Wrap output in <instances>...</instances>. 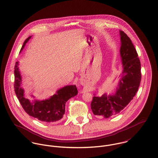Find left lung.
Here are the masks:
<instances>
[{
  "label": "left lung",
  "mask_w": 158,
  "mask_h": 158,
  "mask_svg": "<svg viewBox=\"0 0 158 158\" xmlns=\"http://www.w3.org/2000/svg\"><path fill=\"white\" fill-rule=\"evenodd\" d=\"M120 56L123 63V75L114 95L103 94L93 97L90 108L94 115L107 118L120 113L133 100L141 81L140 62L130 38L120 31Z\"/></svg>",
  "instance_id": "1"
}]
</instances>
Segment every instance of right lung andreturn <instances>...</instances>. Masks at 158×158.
Masks as SVG:
<instances>
[{
	"label": "right lung",
	"mask_w": 158,
	"mask_h": 158,
	"mask_svg": "<svg viewBox=\"0 0 158 158\" xmlns=\"http://www.w3.org/2000/svg\"><path fill=\"white\" fill-rule=\"evenodd\" d=\"M31 36L23 43L21 51ZM14 88L16 95L24 111L29 115L38 118L39 120L50 123L61 120L65 113V104L69 98L75 96L78 90L76 86H66L57 91V94L50 98L43 100H35L31 103L28 99L24 97L23 90L21 87V77L18 68V62L15 66Z\"/></svg>",
	"instance_id": "obj_1"
}]
</instances>
